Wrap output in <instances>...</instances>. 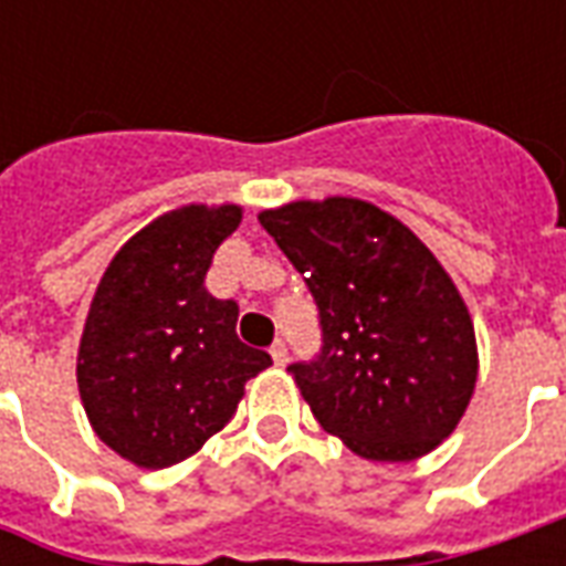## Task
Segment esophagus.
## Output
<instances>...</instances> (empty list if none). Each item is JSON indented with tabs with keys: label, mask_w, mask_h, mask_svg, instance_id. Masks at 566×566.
Wrapping results in <instances>:
<instances>
[{
	"label": "esophagus",
	"mask_w": 566,
	"mask_h": 566,
	"mask_svg": "<svg viewBox=\"0 0 566 566\" xmlns=\"http://www.w3.org/2000/svg\"><path fill=\"white\" fill-rule=\"evenodd\" d=\"M270 355H272V360H275V364H279V367H284V364H287V345L282 343V339H275V343H272V348H270Z\"/></svg>",
	"instance_id": "1"
}]
</instances>
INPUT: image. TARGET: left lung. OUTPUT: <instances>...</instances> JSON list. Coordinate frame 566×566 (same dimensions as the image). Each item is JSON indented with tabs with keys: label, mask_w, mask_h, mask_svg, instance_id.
I'll return each mask as SVG.
<instances>
[{
	"label": "left lung",
	"mask_w": 566,
	"mask_h": 566,
	"mask_svg": "<svg viewBox=\"0 0 566 566\" xmlns=\"http://www.w3.org/2000/svg\"><path fill=\"white\" fill-rule=\"evenodd\" d=\"M260 227L318 306V355L287 367L318 424L367 461L437 449L479 369L449 272L409 227L360 199L291 202L263 211Z\"/></svg>",
	"instance_id": "obj_1"
}]
</instances>
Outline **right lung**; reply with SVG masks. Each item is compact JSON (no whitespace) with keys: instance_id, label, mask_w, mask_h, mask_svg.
Here are the masks:
<instances>
[{"instance_id":"add662e5","label":"right lung","mask_w":566,"mask_h":566,"mask_svg":"<svg viewBox=\"0 0 566 566\" xmlns=\"http://www.w3.org/2000/svg\"><path fill=\"white\" fill-rule=\"evenodd\" d=\"M242 221L239 206H185L120 248L96 287L78 348V391L96 437L145 470L214 437L272 357L235 336L239 303L206 272Z\"/></svg>"}]
</instances>
